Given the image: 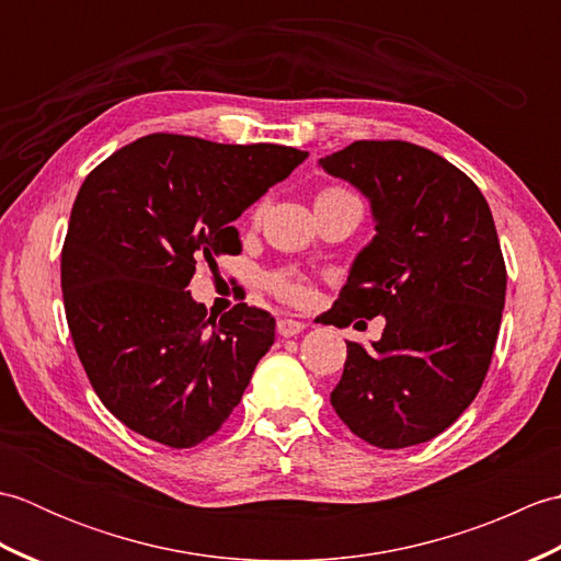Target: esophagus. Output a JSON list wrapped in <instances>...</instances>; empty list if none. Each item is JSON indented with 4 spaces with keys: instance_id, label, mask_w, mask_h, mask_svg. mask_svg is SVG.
Wrapping results in <instances>:
<instances>
[{
    "instance_id": "obj_1",
    "label": "esophagus",
    "mask_w": 561,
    "mask_h": 561,
    "mask_svg": "<svg viewBox=\"0 0 561 561\" xmlns=\"http://www.w3.org/2000/svg\"><path fill=\"white\" fill-rule=\"evenodd\" d=\"M304 330H306L304 320H294V318L277 320V332L282 337H296V335H301Z\"/></svg>"
}]
</instances>
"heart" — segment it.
I'll return each mask as SVG.
<instances>
[{"instance_id":"b5f03b06","label":"heart","mask_w":561,"mask_h":561,"mask_svg":"<svg viewBox=\"0 0 561 561\" xmlns=\"http://www.w3.org/2000/svg\"><path fill=\"white\" fill-rule=\"evenodd\" d=\"M328 190H342V187H325L323 193H328ZM267 287L272 289L274 296H279L282 301H289V304H299L308 296L306 279L296 272H274L267 282Z\"/></svg>"}]
</instances>
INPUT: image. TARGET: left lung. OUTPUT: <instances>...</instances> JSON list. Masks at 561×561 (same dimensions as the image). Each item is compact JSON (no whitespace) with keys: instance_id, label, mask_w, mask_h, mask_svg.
Returning <instances> with one entry per match:
<instances>
[{"instance_id":"left-lung-1","label":"left lung","mask_w":561,"mask_h":561,"mask_svg":"<svg viewBox=\"0 0 561 561\" xmlns=\"http://www.w3.org/2000/svg\"><path fill=\"white\" fill-rule=\"evenodd\" d=\"M320 165L359 187L376 217L325 323L386 316L374 350L347 342L330 402L376 448L424 444L468 410L490 371L506 299L492 209L460 169L402 139L354 141Z\"/></svg>"}]
</instances>
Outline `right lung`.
Listing matches in <instances>:
<instances>
[{
    "mask_svg": "<svg viewBox=\"0 0 561 561\" xmlns=\"http://www.w3.org/2000/svg\"><path fill=\"white\" fill-rule=\"evenodd\" d=\"M308 151L147 135L83 181L62 245L71 342L101 402L133 432L193 448L229 420L274 342V318L193 301L197 265L236 255L245 207Z\"/></svg>",
    "mask_w": 561,
    "mask_h": 561,
    "instance_id": "1",
    "label": "right lung"
}]
</instances>
